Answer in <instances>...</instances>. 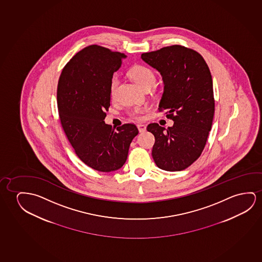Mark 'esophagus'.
<instances>
[{
    "label": "esophagus",
    "instance_id": "34e87169",
    "mask_svg": "<svg viewBox=\"0 0 262 262\" xmlns=\"http://www.w3.org/2000/svg\"><path fill=\"white\" fill-rule=\"evenodd\" d=\"M137 127H138L140 133H144L145 130H146V125L145 124H138Z\"/></svg>",
    "mask_w": 262,
    "mask_h": 262
}]
</instances>
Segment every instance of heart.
Segmentation results:
<instances>
[{
	"label": "heart",
	"mask_w": 262,
	"mask_h": 262,
	"mask_svg": "<svg viewBox=\"0 0 262 262\" xmlns=\"http://www.w3.org/2000/svg\"><path fill=\"white\" fill-rule=\"evenodd\" d=\"M129 76L140 88L144 90L147 88H151L156 82L155 73L148 67L141 66V64H137L132 68L129 70ZM118 84H119V79L118 77L114 76L110 83V96L112 99L115 97ZM148 111V108L147 107L136 108L130 113V116L134 118L135 120H142L144 117L145 113H147Z\"/></svg>",
	"instance_id": "heart-1"
}]
</instances>
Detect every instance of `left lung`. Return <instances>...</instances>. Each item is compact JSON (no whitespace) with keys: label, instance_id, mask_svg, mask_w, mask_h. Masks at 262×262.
Wrapping results in <instances>:
<instances>
[{"label":"left lung","instance_id":"left-lung-1","mask_svg":"<svg viewBox=\"0 0 262 262\" xmlns=\"http://www.w3.org/2000/svg\"><path fill=\"white\" fill-rule=\"evenodd\" d=\"M142 60L162 76L164 93L160 112L174 125L165 129L150 123L147 129L155 137L152 157L167 171L186 169L205 148L214 114L212 75L204 57L195 50L173 45L141 54Z\"/></svg>","mask_w":262,"mask_h":262}]
</instances>
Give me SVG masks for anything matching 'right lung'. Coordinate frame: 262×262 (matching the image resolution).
Masks as SVG:
<instances>
[{
    "label": "right lung",
    "instance_id": "add662e5",
    "mask_svg": "<svg viewBox=\"0 0 262 262\" xmlns=\"http://www.w3.org/2000/svg\"><path fill=\"white\" fill-rule=\"evenodd\" d=\"M124 54L97 45L84 48L62 70L57 99L61 125L80 160L101 172L121 168L136 126L126 123L114 129L104 123L110 107V83Z\"/></svg>",
    "mask_w": 262,
    "mask_h": 262
}]
</instances>
